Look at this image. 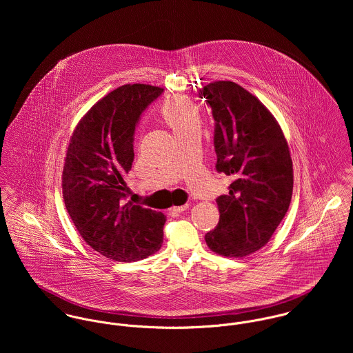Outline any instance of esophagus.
<instances>
[{
  "label": "esophagus",
  "instance_id": "esophagus-1",
  "mask_svg": "<svg viewBox=\"0 0 353 353\" xmlns=\"http://www.w3.org/2000/svg\"><path fill=\"white\" fill-rule=\"evenodd\" d=\"M186 209H189V203H185V205H181V206H174V208H172V210H175V212H178V213H181V212H185Z\"/></svg>",
  "mask_w": 353,
  "mask_h": 353
}]
</instances>
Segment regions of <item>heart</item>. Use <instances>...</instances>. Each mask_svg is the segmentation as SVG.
I'll use <instances>...</instances> for the list:
<instances>
[{
  "label": "heart",
  "mask_w": 353,
  "mask_h": 353,
  "mask_svg": "<svg viewBox=\"0 0 353 353\" xmlns=\"http://www.w3.org/2000/svg\"><path fill=\"white\" fill-rule=\"evenodd\" d=\"M161 117L175 136L197 129L201 125L197 105L185 97H174L165 101L161 107Z\"/></svg>",
  "instance_id": "b5f03b06"
}]
</instances>
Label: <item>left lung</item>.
I'll return each instance as SVG.
<instances>
[{"mask_svg": "<svg viewBox=\"0 0 353 353\" xmlns=\"http://www.w3.org/2000/svg\"><path fill=\"white\" fill-rule=\"evenodd\" d=\"M197 94L214 119L216 171L234 179L230 193L216 199L220 220L205 241L220 255L246 256L268 243L290 208L288 144L273 115L241 85L216 81Z\"/></svg>", "mask_w": 353, "mask_h": 353, "instance_id": "8db88e82", "label": "left lung"}]
</instances>
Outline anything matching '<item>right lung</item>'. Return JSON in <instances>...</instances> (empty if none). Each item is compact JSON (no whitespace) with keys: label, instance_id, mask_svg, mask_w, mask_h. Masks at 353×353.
I'll return each mask as SVG.
<instances>
[{"label":"right lung","instance_id":"obj_1","mask_svg":"<svg viewBox=\"0 0 353 353\" xmlns=\"http://www.w3.org/2000/svg\"><path fill=\"white\" fill-rule=\"evenodd\" d=\"M163 90L122 85L98 101L77 125L63 164L66 210L83 239L101 255L133 262L157 252L165 216L125 203L123 176L134 159V132Z\"/></svg>","mask_w":353,"mask_h":353}]
</instances>
